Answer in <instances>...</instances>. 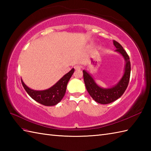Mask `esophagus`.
I'll list each match as a JSON object with an SVG mask.
<instances>
[{
  "label": "esophagus",
  "instance_id": "1",
  "mask_svg": "<svg viewBox=\"0 0 151 151\" xmlns=\"http://www.w3.org/2000/svg\"><path fill=\"white\" fill-rule=\"evenodd\" d=\"M74 68H75V70H81V65H75V67H74Z\"/></svg>",
  "mask_w": 151,
  "mask_h": 151
}]
</instances>
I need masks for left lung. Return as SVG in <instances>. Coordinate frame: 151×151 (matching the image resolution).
I'll return each instance as SVG.
<instances>
[{
	"instance_id": "8db88e82",
	"label": "left lung",
	"mask_w": 151,
	"mask_h": 151,
	"mask_svg": "<svg viewBox=\"0 0 151 151\" xmlns=\"http://www.w3.org/2000/svg\"><path fill=\"white\" fill-rule=\"evenodd\" d=\"M113 42L114 46L116 47L115 51L123 56L126 62L124 75L116 85L110 88H101L96 84L92 76L86 70H83V76L88 92L93 99H94L98 103L102 104L111 103L121 97L127 88L130 81L131 70L130 58L119 43L115 40H114Z\"/></svg>"
}]
</instances>
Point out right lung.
Here are the masks:
<instances>
[{
	"label": "right lung",
	"mask_w": 151,
	"mask_h": 151,
	"mask_svg": "<svg viewBox=\"0 0 151 151\" xmlns=\"http://www.w3.org/2000/svg\"><path fill=\"white\" fill-rule=\"evenodd\" d=\"M74 71H75V69H72L52 87L43 91H36L29 88L25 85L22 79L21 82L27 93L34 101L47 106H54L60 102L65 95L67 83L71 77Z\"/></svg>",
	"instance_id": "right-lung-1"
}]
</instances>
